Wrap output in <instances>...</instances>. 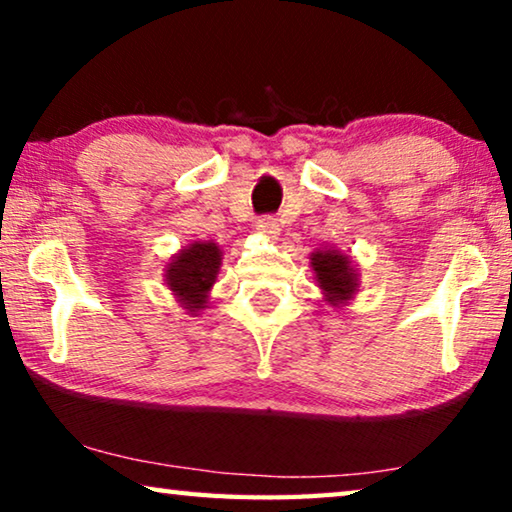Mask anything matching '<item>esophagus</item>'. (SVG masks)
<instances>
[{"label":"esophagus","mask_w":512,"mask_h":512,"mask_svg":"<svg viewBox=\"0 0 512 512\" xmlns=\"http://www.w3.org/2000/svg\"><path fill=\"white\" fill-rule=\"evenodd\" d=\"M256 228H258V233H263L265 237L279 235V223H277V219H272V216H263V219H258Z\"/></svg>","instance_id":"1"}]
</instances>
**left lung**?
Returning a JSON list of instances; mask_svg holds the SVG:
<instances>
[{
	"label": "left lung",
	"mask_w": 512,
	"mask_h": 512,
	"mask_svg": "<svg viewBox=\"0 0 512 512\" xmlns=\"http://www.w3.org/2000/svg\"><path fill=\"white\" fill-rule=\"evenodd\" d=\"M314 282L333 307H345L359 293V268L354 258L335 247H321L310 254Z\"/></svg>",
	"instance_id": "1"
}]
</instances>
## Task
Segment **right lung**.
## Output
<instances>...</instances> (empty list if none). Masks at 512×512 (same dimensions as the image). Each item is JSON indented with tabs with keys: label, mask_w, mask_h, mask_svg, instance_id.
<instances>
[{
	"label": "right lung",
	"mask_w": 512,
	"mask_h": 512,
	"mask_svg": "<svg viewBox=\"0 0 512 512\" xmlns=\"http://www.w3.org/2000/svg\"><path fill=\"white\" fill-rule=\"evenodd\" d=\"M223 251L214 240L186 244L165 263V286L188 314L198 317L209 303V291L221 270Z\"/></svg>",
	"instance_id": "1"
}]
</instances>
